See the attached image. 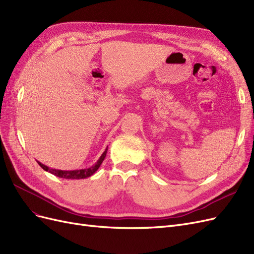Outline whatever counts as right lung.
<instances>
[{
    "label": "right lung",
    "instance_id": "right-lung-1",
    "mask_svg": "<svg viewBox=\"0 0 254 254\" xmlns=\"http://www.w3.org/2000/svg\"><path fill=\"white\" fill-rule=\"evenodd\" d=\"M107 150H108V147L105 149V151L102 153V156L99 157V159L96 161V163L93 164L90 167L86 168H81V170H73V171H63V170H56V168H51L47 165L42 164L39 161H37L38 164H39L45 172H49L54 176H57L59 178H64V179H86L88 177L93 175L103 163L104 159L106 158L107 155Z\"/></svg>",
    "mask_w": 254,
    "mask_h": 254
}]
</instances>
